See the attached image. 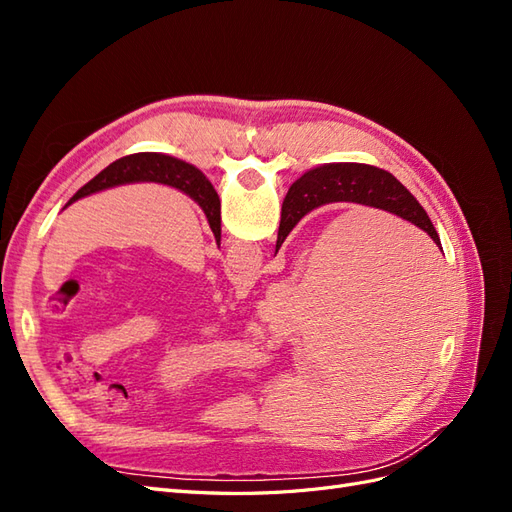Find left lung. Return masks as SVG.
I'll use <instances>...</instances> for the list:
<instances>
[{
  "mask_svg": "<svg viewBox=\"0 0 512 512\" xmlns=\"http://www.w3.org/2000/svg\"><path fill=\"white\" fill-rule=\"evenodd\" d=\"M126 183H164L170 188H177L183 194H188L192 200L205 211L209 226L215 235V241L220 245L222 239V215H220V196L213 190L211 181L200 173V170L188 162L164 156V153H134L113 164H108L102 173H98L89 183L76 192L68 203H76L79 198L96 194L115 185Z\"/></svg>",
  "mask_w": 512,
  "mask_h": 512,
  "instance_id": "1",
  "label": "left lung"
}]
</instances>
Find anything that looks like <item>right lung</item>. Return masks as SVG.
Instances as JSON below:
<instances>
[{"mask_svg":"<svg viewBox=\"0 0 512 512\" xmlns=\"http://www.w3.org/2000/svg\"><path fill=\"white\" fill-rule=\"evenodd\" d=\"M329 203H359L399 215L423 228L440 247V237L418 200L391 173L369 164H324L307 170L290 185L282 205V222L277 230L275 252L303 215Z\"/></svg>","mask_w":512,"mask_h":512,"instance_id":"obj_1","label":"right lung"}]
</instances>
